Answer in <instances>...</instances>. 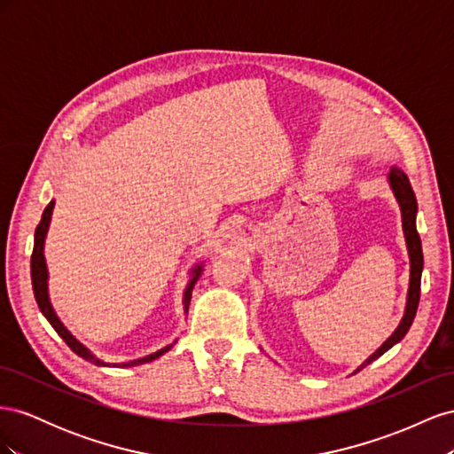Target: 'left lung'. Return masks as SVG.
Listing matches in <instances>:
<instances>
[{"instance_id": "8db88e82", "label": "left lung", "mask_w": 454, "mask_h": 454, "mask_svg": "<svg viewBox=\"0 0 454 454\" xmlns=\"http://www.w3.org/2000/svg\"><path fill=\"white\" fill-rule=\"evenodd\" d=\"M388 184L394 191L395 200L400 202V210H402V225L405 232V242H407V252H409V261H411V278H409V292H407V305H405V314L397 325L395 332L382 342V347L371 354L369 358L354 371L358 373L360 369L369 365L371 362H375L379 356H382L388 348H392L395 342H400L405 333L409 332L411 324L415 320V314L419 309V299H420V277H422V265H424V257H422V244L420 237L417 232V199L413 193V187L409 184V177L405 172L400 168H392L388 174Z\"/></svg>"}]
</instances>
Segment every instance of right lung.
Segmentation results:
<instances>
[{"label": "right lung", "mask_w": 454, "mask_h": 454, "mask_svg": "<svg viewBox=\"0 0 454 454\" xmlns=\"http://www.w3.org/2000/svg\"><path fill=\"white\" fill-rule=\"evenodd\" d=\"M52 208H54V200H51L47 204V208L43 210V215H41V222L35 229V237H34V252H32V286H34V295H35V301H37V307L39 310L43 312L45 318L49 320V324L54 327V332H57L67 347H70L77 356H81V358L94 364V365H114V367H136V365H142V364H149L157 360L159 356H162L164 352H168L174 345L176 340L172 342V345L164 347L153 354H147L144 356V358H138V360H130V362H121V364H109V362H104L100 360L98 356H94L83 342H79L70 332H67L66 325L59 320L57 312H54L52 305H51V299H49V287H47V280H49V272H47V263H45V255H43V246H45V237H47V231H49V223H51V215H52ZM200 270H202V265H197L193 269V278L189 280L187 287H185V294H184V309L187 312L189 309V301H191V294H193V287L197 284V278L200 277Z\"/></svg>", "instance_id": "right-lung-1"}]
</instances>
